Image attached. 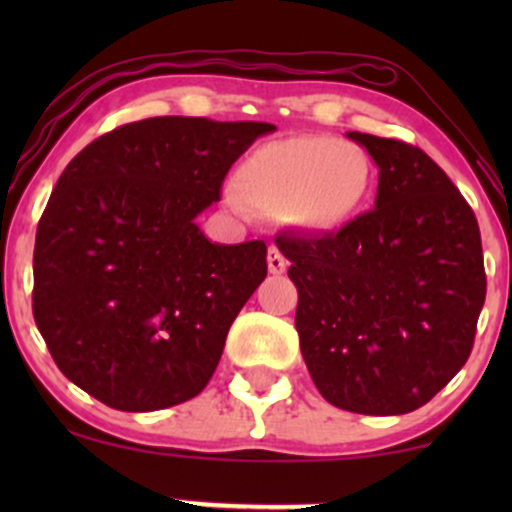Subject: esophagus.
Listing matches in <instances>:
<instances>
[{"mask_svg": "<svg viewBox=\"0 0 512 512\" xmlns=\"http://www.w3.org/2000/svg\"><path fill=\"white\" fill-rule=\"evenodd\" d=\"M267 267L272 274H284L286 272V257L281 255V250L276 245H269L267 250Z\"/></svg>", "mask_w": 512, "mask_h": 512, "instance_id": "esophagus-1", "label": "esophagus"}]
</instances>
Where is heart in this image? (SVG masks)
Segmentation results:
<instances>
[{"label":"heart","mask_w":512,"mask_h":512,"mask_svg":"<svg viewBox=\"0 0 512 512\" xmlns=\"http://www.w3.org/2000/svg\"><path fill=\"white\" fill-rule=\"evenodd\" d=\"M370 187V166L354 144L322 134L276 139L257 146L233 175L245 207L281 216L305 233H330L361 211Z\"/></svg>","instance_id":"b5f03b06"}]
</instances>
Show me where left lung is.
Wrapping results in <instances>:
<instances>
[{
    "label": "left lung",
    "mask_w": 512,
    "mask_h": 512,
    "mask_svg": "<svg viewBox=\"0 0 512 512\" xmlns=\"http://www.w3.org/2000/svg\"><path fill=\"white\" fill-rule=\"evenodd\" d=\"M378 166L375 207L327 236H279L320 395L370 416L424 407L467 363L486 298L479 223L424 151L346 132Z\"/></svg>",
    "instance_id": "left-lung-1"
}]
</instances>
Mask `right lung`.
I'll use <instances>...</instances> for the list:
<instances>
[{"mask_svg":"<svg viewBox=\"0 0 512 512\" xmlns=\"http://www.w3.org/2000/svg\"><path fill=\"white\" fill-rule=\"evenodd\" d=\"M267 122L149 117L72 158L35 233L33 317L57 368L120 411L197 397L267 245L211 243L197 216Z\"/></svg>","mask_w":512,"mask_h":512,"instance_id":"right-lung-1","label":"right lung"}]
</instances>
